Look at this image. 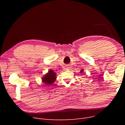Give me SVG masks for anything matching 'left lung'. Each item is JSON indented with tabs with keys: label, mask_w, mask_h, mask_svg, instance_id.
<instances>
[{
	"label": "left lung",
	"mask_w": 125,
	"mask_h": 125,
	"mask_svg": "<svg viewBox=\"0 0 125 125\" xmlns=\"http://www.w3.org/2000/svg\"><path fill=\"white\" fill-rule=\"evenodd\" d=\"M83 69H82L81 71H80V73H83Z\"/></svg>",
	"instance_id": "1"
}]
</instances>
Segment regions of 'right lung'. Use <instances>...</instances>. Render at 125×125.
I'll return each mask as SVG.
<instances>
[{"label":"right lung","instance_id":"1","mask_svg":"<svg viewBox=\"0 0 125 125\" xmlns=\"http://www.w3.org/2000/svg\"><path fill=\"white\" fill-rule=\"evenodd\" d=\"M56 73H55L52 70L48 71L42 78V81L47 85H50L52 84L56 80Z\"/></svg>","mask_w":125,"mask_h":125}]
</instances>
